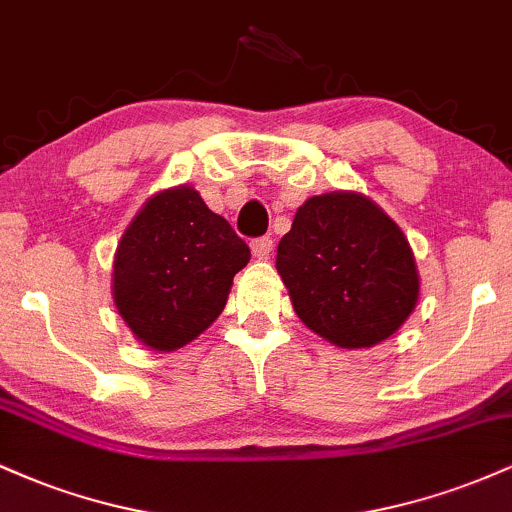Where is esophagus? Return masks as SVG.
<instances>
[{"label":"esophagus","instance_id":"obj_1","mask_svg":"<svg viewBox=\"0 0 512 512\" xmlns=\"http://www.w3.org/2000/svg\"><path fill=\"white\" fill-rule=\"evenodd\" d=\"M250 248H252V255H255L257 260H269V255H272V250H274V240L269 236L255 238L250 243Z\"/></svg>","mask_w":512,"mask_h":512}]
</instances>
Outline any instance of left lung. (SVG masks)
Segmentation results:
<instances>
[{"instance_id": "1", "label": "left lung", "mask_w": 512, "mask_h": 512, "mask_svg": "<svg viewBox=\"0 0 512 512\" xmlns=\"http://www.w3.org/2000/svg\"><path fill=\"white\" fill-rule=\"evenodd\" d=\"M276 269L296 315L342 349L383 342L419 298L407 238L358 192L310 197L276 248Z\"/></svg>"}]
</instances>
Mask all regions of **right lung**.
I'll return each instance as SVG.
<instances>
[{"label": "right lung", "mask_w": 512, "mask_h": 512, "mask_svg": "<svg viewBox=\"0 0 512 512\" xmlns=\"http://www.w3.org/2000/svg\"><path fill=\"white\" fill-rule=\"evenodd\" d=\"M250 248L192 187L158 192L115 252L113 296L139 342L173 351L199 337L226 305Z\"/></svg>", "instance_id": "obj_1"}]
</instances>
